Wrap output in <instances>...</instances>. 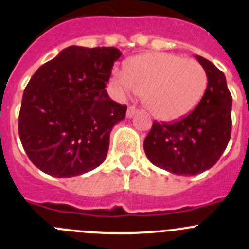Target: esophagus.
Masks as SVG:
<instances>
[{"instance_id": "34e87169", "label": "esophagus", "mask_w": 249, "mask_h": 249, "mask_svg": "<svg viewBox=\"0 0 249 249\" xmlns=\"http://www.w3.org/2000/svg\"><path fill=\"white\" fill-rule=\"evenodd\" d=\"M136 113H137V109H136V108H135L134 106H130V107L127 108L126 117H127V118H132V117H134L135 114H136Z\"/></svg>"}]
</instances>
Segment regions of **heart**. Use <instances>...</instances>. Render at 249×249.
Returning <instances> with one entry per match:
<instances>
[{
    "label": "heart",
    "mask_w": 249,
    "mask_h": 249,
    "mask_svg": "<svg viewBox=\"0 0 249 249\" xmlns=\"http://www.w3.org/2000/svg\"><path fill=\"white\" fill-rule=\"evenodd\" d=\"M119 96L143 93L149 112L160 120H178L198 106L207 89V75L195 60L169 53H146L129 60L110 79Z\"/></svg>",
    "instance_id": "heart-1"
}]
</instances>
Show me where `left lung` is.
Instances as JSON below:
<instances>
[{
  "label": "left lung",
  "instance_id": "8db88e82",
  "mask_svg": "<svg viewBox=\"0 0 249 249\" xmlns=\"http://www.w3.org/2000/svg\"><path fill=\"white\" fill-rule=\"evenodd\" d=\"M208 79L201 102L189 115L171 123L154 122L143 141L152 164L178 175H197L211 169L231 136L232 97L226 78L211 60L195 55Z\"/></svg>",
  "mask_w": 249,
  "mask_h": 249
}]
</instances>
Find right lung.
Masks as SVG:
<instances>
[{
	"mask_svg": "<svg viewBox=\"0 0 249 249\" xmlns=\"http://www.w3.org/2000/svg\"><path fill=\"white\" fill-rule=\"evenodd\" d=\"M115 47L69 46L31 76L21 100L19 137L41 171L71 178L105 161L113 126L126 106L110 100L106 86Z\"/></svg>",
	"mask_w": 249,
	"mask_h": 249,
	"instance_id": "right-lung-1",
	"label": "right lung"
}]
</instances>
